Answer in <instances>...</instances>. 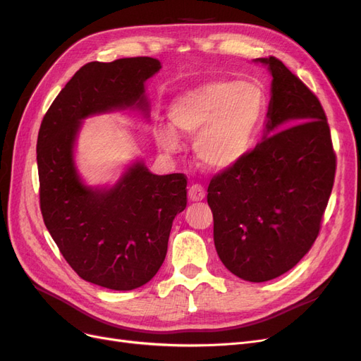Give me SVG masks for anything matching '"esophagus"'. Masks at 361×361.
<instances>
[{
	"mask_svg": "<svg viewBox=\"0 0 361 361\" xmlns=\"http://www.w3.org/2000/svg\"><path fill=\"white\" fill-rule=\"evenodd\" d=\"M188 199L191 202H200V200L204 199V190H203L202 185H199V183L191 185L190 190H188Z\"/></svg>",
	"mask_w": 361,
	"mask_h": 361,
	"instance_id": "esophagus-1",
	"label": "esophagus"
}]
</instances>
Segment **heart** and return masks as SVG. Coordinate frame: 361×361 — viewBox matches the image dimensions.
Here are the masks:
<instances>
[{"label": "heart", "instance_id": "heart-1", "mask_svg": "<svg viewBox=\"0 0 361 361\" xmlns=\"http://www.w3.org/2000/svg\"><path fill=\"white\" fill-rule=\"evenodd\" d=\"M265 106V93L255 82L207 81L174 97L169 105L173 129L159 125L155 135L167 152L179 149L176 134L195 137L194 154L200 166L221 173L248 157Z\"/></svg>", "mask_w": 361, "mask_h": 361}]
</instances>
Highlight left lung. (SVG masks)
<instances>
[{
    "mask_svg": "<svg viewBox=\"0 0 361 361\" xmlns=\"http://www.w3.org/2000/svg\"><path fill=\"white\" fill-rule=\"evenodd\" d=\"M257 61L272 75L267 134L207 187L216 253L228 271L255 283L285 274L310 250L336 174L318 97L279 59Z\"/></svg>",
    "mask_w": 361,
    "mask_h": 361,
    "instance_id": "1",
    "label": "left lung"
}]
</instances>
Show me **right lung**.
<instances>
[{
  "instance_id": "add662e5",
  "label": "right lung",
  "mask_w": 361,
  "mask_h": 361,
  "mask_svg": "<svg viewBox=\"0 0 361 361\" xmlns=\"http://www.w3.org/2000/svg\"><path fill=\"white\" fill-rule=\"evenodd\" d=\"M161 69L150 57L92 61L51 104L37 137L43 221L82 280L113 290L146 285L161 268L174 216L187 207V176L129 167L110 190L85 187L73 164L82 118L137 106L147 110L145 82Z\"/></svg>"
}]
</instances>
